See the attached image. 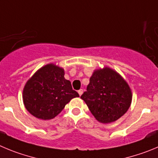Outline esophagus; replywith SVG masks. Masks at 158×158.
I'll list each match as a JSON object with an SVG mask.
<instances>
[{
	"label": "esophagus",
	"mask_w": 158,
	"mask_h": 158,
	"mask_svg": "<svg viewBox=\"0 0 158 158\" xmlns=\"http://www.w3.org/2000/svg\"><path fill=\"white\" fill-rule=\"evenodd\" d=\"M78 93H79V96H81L82 94V93H83V89H79V90H78Z\"/></svg>",
	"instance_id": "34e87169"
}]
</instances>
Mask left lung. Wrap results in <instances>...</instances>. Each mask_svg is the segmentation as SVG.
<instances>
[{
	"label": "left lung",
	"instance_id": "1",
	"mask_svg": "<svg viewBox=\"0 0 158 158\" xmlns=\"http://www.w3.org/2000/svg\"><path fill=\"white\" fill-rule=\"evenodd\" d=\"M81 98L97 121L110 123L127 111L132 93L127 82L117 72L105 68L94 72Z\"/></svg>",
	"mask_w": 158,
	"mask_h": 158
}]
</instances>
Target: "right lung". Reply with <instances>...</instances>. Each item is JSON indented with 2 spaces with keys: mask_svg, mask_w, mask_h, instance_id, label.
Segmentation results:
<instances>
[{
  "mask_svg": "<svg viewBox=\"0 0 158 158\" xmlns=\"http://www.w3.org/2000/svg\"><path fill=\"white\" fill-rule=\"evenodd\" d=\"M64 75L61 68L47 64L26 82L23 102L30 114L44 120L54 118L72 98L79 97Z\"/></svg>",
  "mask_w": 158,
  "mask_h": 158,
  "instance_id": "obj_1",
  "label": "right lung"
}]
</instances>
